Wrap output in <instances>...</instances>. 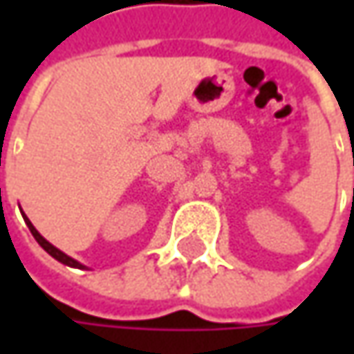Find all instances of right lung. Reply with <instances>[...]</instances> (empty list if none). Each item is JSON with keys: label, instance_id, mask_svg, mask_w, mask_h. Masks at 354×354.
<instances>
[{"label": "right lung", "instance_id": "add662e5", "mask_svg": "<svg viewBox=\"0 0 354 354\" xmlns=\"http://www.w3.org/2000/svg\"><path fill=\"white\" fill-rule=\"evenodd\" d=\"M23 218H25V225L29 226V230H31V234H33V236H35V240L39 242V246H41L43 250L47 252V254H50V256H53L55 260H59V262H61V264H64V266H71V268H78V270H88V268H86V266H84V264L76 262L75 258L66 256V254H64V252H62V250H59L57 246H53V244L48 242L47 238L41 236V234H39V230H37V228H35L33 225H31V221H29V218L25 216V212H23Z\"/></svg>", "mask_w": 354, "mask_h": 354}]
</instances>
